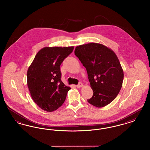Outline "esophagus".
<instances>
[{
    "label": "esophagus",
    "mask_w": 150,
    "mask_h": 150,
    "mask_svg": "<svg viewBox=\"0 0 150 150\" xmlns=\"http://www.w3.org/2000/svg\"><path fill=\"white\" fill-rule=\"evenodd\" d=\"M83 86V83H81V82H80V83H79V84H78V85L76 86V87H77V88H81V87H82Z\"/></svg>",
    "instance_id": "obj_1"
}]
</instances>
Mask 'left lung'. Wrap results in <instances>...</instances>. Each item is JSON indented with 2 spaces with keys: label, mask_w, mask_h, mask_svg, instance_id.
<instances>
[{
  "label": "left lung",
  "mask_w": 150,
  "mask_h": 150,
  "mask_svg": "<svg viewBox=\"0 0 150 150\" xmlns=\"http://www.w3.org/2000/svg\"><path fill=\"white\" fill-rule=\"evenodd\" d=\"M75 54L85 67L92 97L88 102L94 106H106L115 100L122 85L124 72L114 52L99 43L77 46Z\"/></svg>",
  "instance_id": "left-lung-1"
}]
</instances>
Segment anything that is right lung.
<instances>
[{
  "mask_svg": "<svg viewBox=\"0 0 150 150\" xmlns=\"http://www.w3.org/2000/svg\"><path fill=\"white\" fill-rule=\"evenodd\" d=\"M74 47H44L39 50L27 72V84L32 99L43 110L52 112L64 103L71 89L61 81L60 65Z\"/></svg>",
  "mask_w": 150,
  "mask_h": 150,
  "instance_id": "right-lung-1",
  "label": "right lung"
}]
</instances>
